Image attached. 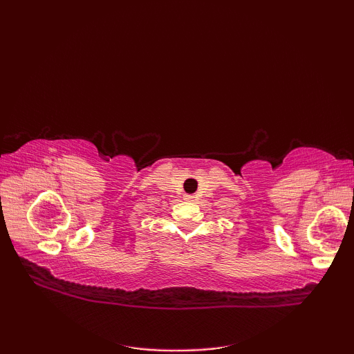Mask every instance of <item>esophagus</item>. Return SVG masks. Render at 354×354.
<instances>
[{
  "label": "esophagus",
  "instance_id": "1",
  "mask_svg": "<svg viewBox=\"0 0 354 354\" xmlns=\"http://www.w3.org/2000/svg\"><path fill=\"white\" fill-rule=\"evenodd\" d=\"M185 199H193V196H190V194H185Z\"/></svg>",
  "mask_w": 354,
  "mask_h": 354
}]
</instances>
